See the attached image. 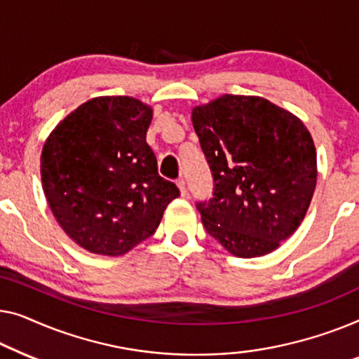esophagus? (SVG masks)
<instances>
[{"instance_id":"esophagus-1","label":"esophagus","mask_w":359,"mask_h":359,"mask_svg":"<svg viewBox=\"0 0 359 359\" xmlns=\"http://www.w3.org/2000/svg\"><path fill=\"white\" fill-rule=\"evenodd\" d=\"M177 187H179V190H180V195H182V196H185V195H187V185H185V180H184V179H179V180H177Z\"/></svg>"}]
</instances>
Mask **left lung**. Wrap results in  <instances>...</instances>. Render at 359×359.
Masks as SVG:
<instances>
[{
  "mask_svg": "<svg viewBox=\"0 0 359 359\" xmlns=\"http://www.w3.org/2000/svg\"><path fill=\"white\" fill-rule=\"evenodd\" d=\"M215 179L198 203L205 229L229 254L262 257L304 219L317 184L314 140L301 118L259 95L223 94L191 109Z\"/></svg>",
  "mask_w": 359,
  "mask_h": 359,
  "instance_id": "8db88e82",
  "label": "left lung"
}]
</instances>
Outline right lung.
Listing matches in <instances>:
<instances>
[{
  "instance_id": "obj_1",
  "label": "right lung",
  "mask_w": 359,
  "mask_h": 359,
  "mask_svg": "<svg viewBox=\"0 0 359 359\" xmlns=\"http://www.w3.org/2000/svg\"><path fill=\"white\" fill-rule=\"evenodd\" d=\"M151 105L128 95L81 104L45 140L42 189L62 229L90 254L118 257L154 234L180 191L146 143Z\"/></svg>"
}]
</instances>
